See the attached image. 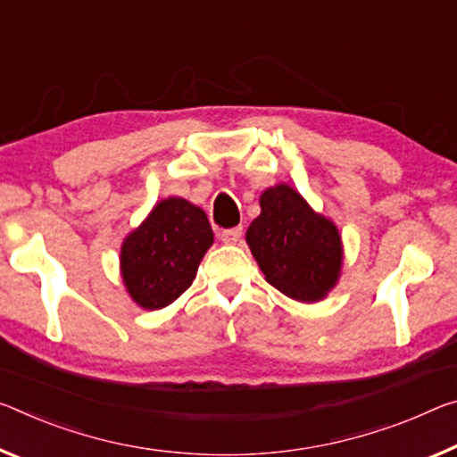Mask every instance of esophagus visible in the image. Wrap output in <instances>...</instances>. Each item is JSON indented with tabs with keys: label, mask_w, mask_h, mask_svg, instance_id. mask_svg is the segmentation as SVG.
Wrapping results in <instances>:
<instances>
[{
	"label": "esophagus",
	"mask_w": 457,
	"mask_h": 457,
	"mask_svg": "<svg viewBox=\"0 0 457 457\" xmlns=\"http://www.w3.org/2000/svg\"><path fill=\"white\" fill-rule=\"evenodd\" d=\"M242 231H244L242 226L231 228V229H221L220 231V240L226 242V244H236L242 237Z\"/></svg>",
	"instance_id": "34e87169"
}]
</instances>
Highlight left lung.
I'll return each mask as SVG.
<instances>
[{"instance_id":"left-lung-1","label":"left lung","mask_w":457,"mask_h":457,"mask_svg":"<svg viewBox=\"0 0 457 457\" xmlns=\"http://www.w3.org/2000/svg\"><path fill=\"white\" fill-rule=\"evenodd\" d=\"M245 242L266 280L296 301H321L342 272L337 228L285 183L260 195V215L245 231Z\"/></svg>"}]
</instances>
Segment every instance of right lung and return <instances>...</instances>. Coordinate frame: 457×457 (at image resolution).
Segmentation results:
<instances>
[{
    "instance_id": "right-lung-1",
    "label": "right lung",
    "mask_w": 457,
    "mask_h": 457,
    "mask_svg": "<svg viewBox=\"0 0 457 457\" xmlns=\"http://www.w3.org/2000/svg\"><path fill=\"white\" fill-rule=\"evenodd\" d=\"M212 244L213 229L203 209L180 197L162 199L121 244L126 291L142 309L170 305L191 287Z\"/></svg>"
}]
</instances>
